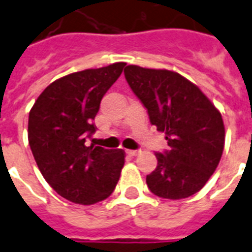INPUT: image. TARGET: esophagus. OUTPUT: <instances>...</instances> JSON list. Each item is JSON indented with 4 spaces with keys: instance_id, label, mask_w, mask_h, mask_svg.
Here are the masks:
<instances>
[{
    "instance_id": "obj_1",
    "label": "esophagus",
    "mask_w": 252,
    "mask_h": 252,
    "mask_svg": "<svg viewBox=\"0 0 252 252\" xmlns=\"http://www.w3.org/2000/svg\"><path fill=\"white\" fill-rule=\"evenodd\" d=\"M126 155H129V157H137V155L140 154V151L138 150H126Z\"/></svg>"
}]
</instances>
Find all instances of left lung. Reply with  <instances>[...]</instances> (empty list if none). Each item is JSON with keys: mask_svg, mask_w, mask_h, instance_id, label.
Returning <instances> with one entry per match:
<instances>
[{"mask_svg": "<svg viewBox=\"0 0 252 252\" xmlns=\"http://www.w3.org/2000/svg\"><path fill=\"white\" fill-rule=\"evenodd\" d=\"M124 75L147 108L151 124L168 141L169 151L155 154L158 165L146 176L149 189L165 199L191 197L221 159L225 142L221 114L195 84L177 72L130 64Z\"/></svg>", "mask_w": 252, "mask_h": 252, "instance_id": "obj_1", "label": "left lung"}]
</instances>
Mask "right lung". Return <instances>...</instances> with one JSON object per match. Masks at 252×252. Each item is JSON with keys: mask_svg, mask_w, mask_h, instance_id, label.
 Segmentation results:
<instances>
[{"mask_svg": "<svg viewBox=\"0 0 252 252\" xmlns=\"http://www.w3.org/2000/svg\"><path fill=\"white\" fill-rule=\"evenodd\" d=\"M124 62L84 69L53 81L38 95L28 118V142L46 183L69 202L94 204L111 195L126 153L87 146L106 92Z\"/></svg>", "mask_w": 252, "mask_h": 252, "instance_id": "obj_1", "label": "right lung"}]
</instances>
